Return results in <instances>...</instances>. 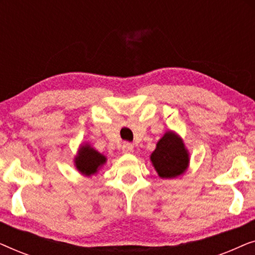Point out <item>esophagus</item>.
<instances>
[{
    "instance_id": "obj_1",
    "label": "esophagus",
    "mask_w": 255,
    "mask_h": 255,
    "mask_svg": "<svg viewBox=\"0 0 255 255\" xmlns=\"http://www.w3.org/2000/svg\"><path fill=\"white\" fill-rule=\"evenodd\" d=\"M122 151H123V153H131L133 151V145H132L131 142H124V144L122 145Z\"/></svg>"
}]
</instances>
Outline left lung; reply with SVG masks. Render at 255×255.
Instances as JSON below:
<instances>
[{"mask_svg": "<svg viewBox=\"0 0 255 255\" xmlns=\"http://www.w3.org/2000/svg\"><path fill=\"white\" fill-rule=\"evenodd\" d=\"M151 160L159 176L166 179L179 176L189 162L182 140L173 132H167L158 141Z\"/></svg>", "mask_w": 255, "mask_h": 255, "instance_id": "1", "label": "left lung"}]
</instances>
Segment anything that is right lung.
<instances>
[{
    "label": "right lung",
    "mask_w": 255,
    "mask_h": 255,
    "mask_svg": "<svg viewBox=\"0 0 255 255\" xmlns=\"http://www.w3.org/2000/svg\"><path fill=\"white\" fill-rule=\"evenodd\" d=\"M104 162H106V156L88 145L83 146L79 153V156L75 159L76 168L88 176L95 174Z\"/></svg>",
    "instance_id": "obj_1"
}]
</instances>
